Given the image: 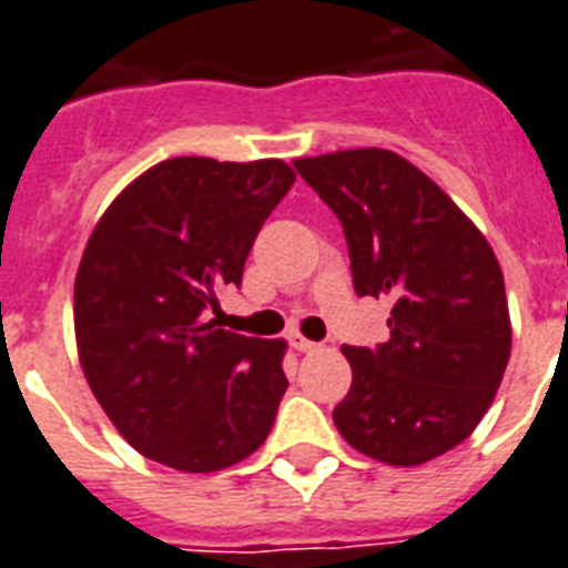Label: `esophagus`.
I'll list each match as a JSON object with an SVG mask.
<instances>
[{"mask_svg":"<svg viewBox=\"0 0 568 568\" xmlns=\"http://www.w3.org/2000/svg\"><path fill=\"white\" fill-rule=\"evenodd\" d=\"M288 341H292V347L297 349V353H315V349L321 347V344L303 338V335H297V332H294V335H288Z\"/></svg>","mask_w":568,"mask_h":568,"instance_id":"esophagus-1","label":"esophagus"}]
</instances>
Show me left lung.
Segmentation results:
<instances>
[{"mask_svg":"<svg viewBox=\"0 0 568 568\" xmlns=\"http://www.w3.org/2000/svg\"><path fill=\"white\" fill-rule=\"evenodd\" d=\"M338 215L358 297H390V338L341 347L353 367L332 419L353 449L417 467L467 440L510 358L499 260L435 180L385 149L294 160Z\"/></svg>","mask_w":568,"mask_h":568,"instance_id":"left-lung-1","label":"left lung"}]
</instances>
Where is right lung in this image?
I'll return each mask as SVG.
<instances>
[{"label":"right lung","mask_w":568,"mask_h":568,"mask_svg":"<svg viewBox=\"0 0 568 568\" xmlns=\"http://www.w3.org/2000/svg\"><path fill=\"white\" fill-rule=\"evenodd\" d=\"M294 172L283 160L174 156L133 180L92 230L75 338L92 394L145 458L215 473L260 449L288 379L285 341L221 329L256 233Z\"/></svg>","instance_id":"right-lung-1"}]
</instances>
